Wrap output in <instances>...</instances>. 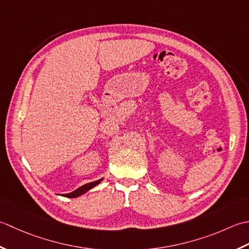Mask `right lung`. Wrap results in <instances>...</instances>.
I'll return each mask as SVG.
<instances>
[{
	"instance_id": "right-lung-1",
	"label": "right lung",
	"mask_w": 249,
	"mask_h": 249,
	"mask_svg": "<svg viewBox=\"0 0 249 249\" xmlns=\"http://www.w3.org/2000/svg\"><path fill=\"white\" fill-rule=\"evenodd\" d=\"M102 180H103V178H101V179H99V180H95V181H92V182H89V184H86V185H84V186H82V187H79L78 189L74 190L73 192H70V194H67L64 196H68V197H76V196H82V195L85 194V192H87V191L90 190L91 188H93L94 186L100 184V182L102 181Z\"/></svg>"
}]
</instances>
